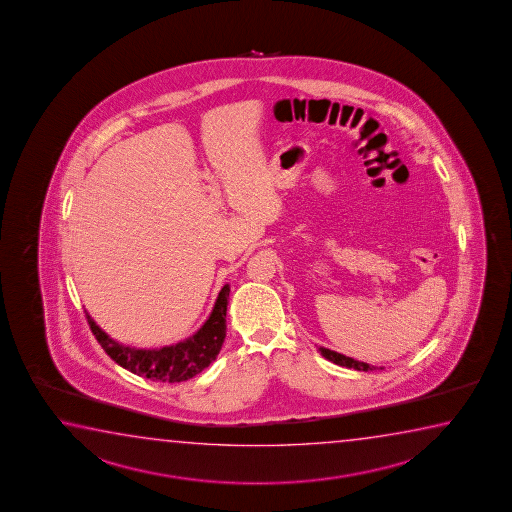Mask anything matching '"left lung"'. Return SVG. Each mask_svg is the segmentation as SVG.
Here are the masks:
<instances>
[{
  "label": "left lung",
  "instance_id": "obj_1",
  "mask_svg": "<svg viewBox=\"0 0 512 512\" xmlns=\"http://www.w3.org/2000/svg\"><path fill=\"white\" fill-rule=\"evenodd\" d=\"M319 351H321V354H323L326 360L337 363V365H340V367H347V369L354 370H365V372L378 369V367H374V365H369V363L365 362H358V360L349 358V356H346V354H340L337 353V351H331V349H326V347H319Z\"/></svg>",
  "mask_w": 512,
  "mask_h": 512
}]
</instances>
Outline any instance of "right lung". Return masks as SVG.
<instances>
[{"label": "right lung", "instance_id": "1", "mask_svg": "<svg viewBox=\"0 0 512 512\" xmlns=\"http://www.w3.org/2000/svg\"><path fill=\"white\" fill-rule=\"evenodd\" d=\"M228 294L230 285L225 284L204 326L193 337L173 346L136 349L118 344L117 340L111 339L108 333H104L94 323V319L87 312L88 326L106 354L120 367L150 381L181 383L200 374L220 353L227 335Z\"/></svg>", "mask_w": 512, "mask_h": 512}]
</instances>
